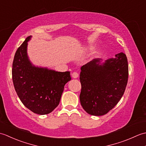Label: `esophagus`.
Returning a JSON list of instances; mask_svg holds the SVG:
<instances>
[{"label": "esophagus", "mask_w": 146, "mask_h": 146, "mask_svg": "<svg viewBox=\"0 0 146 146\" xmlns=\"http://www.w3.org/2000/svg\"><path fill=\"white\" fill-rule=\"evenodd\" d=\"M71 76H72L73 78H78L79 75L77 72H73L72 74H71Z\"/></svg>", "instance_id": "34e87169"}]
</instances>
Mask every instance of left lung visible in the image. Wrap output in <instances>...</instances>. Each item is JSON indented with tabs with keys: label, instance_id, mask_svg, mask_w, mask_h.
<instances>
[{
	"label": "left lung",
	"instance_id": "obj_1",
	"mask_svg": "<svg viewBox=\"0 0 146 146\" xmlns=\"http://www.w3.org/2000/svg\"><path fill=\"white\" fill-rule=\"evenodd\" d=\"M80 100L92 115L107 113L122 98L129 76L127 58L123 52L102 62L94 59L81 67Z\"/></svg>",
	"mask_w": 146,
	"mask_h": 146
}]
</instances>
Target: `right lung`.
Masks as SVG:
<instances>
[{
  "mask_svg": "<svg viewBox=\"0 0 146 146\" xmlns=\"http://www.w3.org/2000/svg\"><path fill=\"white\" fill-rule=\"evenodd\" d=\"M28 36L17 49L12 63L15 90L24 106L39 115L51 113L60 104L65 84L71 80L70 71L59 72L35 66L27 53Z\"/></svg>",
  "mask_w": 146,
  "mask_h": 146,
  "instance_id": "obj_1",
  "label": "right lung"
}]
</instances>
